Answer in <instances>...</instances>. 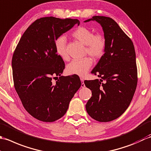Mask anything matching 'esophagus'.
Here are the masks:
<instances>
[{
    "label": "esophagus",
    "instance_id": "34e87169",
    "mask_svg": "<svg viewBox=\"0 0 151 151\" xmlns=\"http://www.w3.org/2000/svg\"><path fill=\"white\" fill-rule=\"evenodd\" d=\"M81 87L82 88L85 87V83H84V79H83V78H81Z\"/></svg>",
    "mask_w": 151,
    "mask_h": 151
}]
</instances>
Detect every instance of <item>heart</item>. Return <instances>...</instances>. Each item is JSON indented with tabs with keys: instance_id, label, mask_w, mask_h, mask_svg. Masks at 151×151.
I'll return each mask as SVG.
<instances>
[{
	"instance_id": "b5f03b06",
	"label": "heart",
	"mask_w": 151,
	"mask_h": 151,
	"mask_svg": "<svg viewBox=\"0 0 151 151\" xmlns=\"http://www.w3.org/2000/svg\"><path fill=\"white\" fill-rule=\"evenodd\" d=\"M76 40L85 45V54H88L94 59H98L105 53L106 39L102 34H94L93 30L86 27H79L71 34ZM55 49L57 54L64 60H68L66 51V39L64 36L58 37L55 42ZM93 62L90 58L74 60L68 64L66 72L69 75L83 76L91 68Z\"/></svg>"
}]
</instances>
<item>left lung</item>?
Returning a JSON list of instances; mask_svg holds the SVG:
<instances>
[{
	"label": "left lung",
	"instance_id": "left-lung-1",
	"mask_svg": "<svg viewBox=\"0 0 151 151\" xmlns=\"http://www.w3.org/2000/svg\"><path fill=\"white\" fill-rule=\"evenodd\" d=\"M90 21H96L102 27L106 48L91 72L101 79L84 81L92 91L85 107L94 120L109 122L122 115L136 91V52L131 39L111 18L96 15L85 22Z\"/></svg>",
	"mask_w": 151,
	"mask_h": 151
}]
</instances>
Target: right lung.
Returning a JSON list of instances; mask_svg holds the SVG:
<instances>
[{"mask_svg": "<svg viewBox=\"0 0 151 151\" xmlns=\"http://www.w3.org/2000/svg\"><path fill=\"white\" fill-rule=\"evenodd\" d=\"M80 22L45 17L36 19L21 36L12 57L14 87L24 109L43 122H53L66 113L81 85L79 76H61L65 64L55 49L56 39ZM60 76L52 83V79Z\"/></svg>", "mask_w": 151, "mask_h": 151, "instance_id": "obj_1", "label": "right lung"}]
</instances>
